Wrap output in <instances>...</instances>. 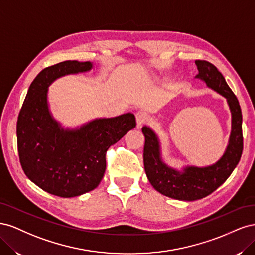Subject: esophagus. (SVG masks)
Returning a JSON list of instances; mask_svg holds the SVG:
<instances>
[{"instance_id": "1", "label": "esophagus", "mask_w": 255, "mask_h": 255, "mask_svg": "<svg viewBox=\"0 0 255 255\" xmlns=\"http://www.w3.org/2000/svg\"><path fill=\"white\" fill-rule=\"evenodd\" d=\"M149 120V116L144 112H139L136 114V123H137V128H140L142 125H144L145 122H148Z\"/></svg>"}]
</instances>
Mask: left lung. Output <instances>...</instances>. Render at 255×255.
<instances>
[{"label": "left lung", "mask_w": 255, "mask_h": 255, "mask_svg": "<svg viewBox=\"0 0 255 255\" xmlns=\"http://www.w3.org/2000/svg\"><path fill=\"white\" fill-rule=\"evenodd\" d=\"M196 66L199 73L195 79L202 81L208 88L226 98L231 112V133L222 156L208 166L186 165L181 169L173 168L167 165L161 156L157 134L148 126L141 128L144 136L143 164L146 177L161 195L182 201H195L212 194L233 172L243 153V115L237 98L214 65L205 60H196Z\"/></svg>", "instance_id": "1"}]
</instances>
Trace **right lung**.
I'll list each match as a JSON object with an SVG mask.
<instances>
[{"label":"right lung","mask_w":255,"mask_h":255,"mask_svg":"<svg viewBox=\"0 0 255 255\" xmlns=\"http://www.w3.org/2000/svg\"><path fill=\"white\" fill-rule=\"evenodd\" d=\"M92 69L91 61L78 60L43 69L30 84L19 114L17 140L23 171L54 196L72 198L97 188L106 169V151L136 127L132 113L95 118L74 128H65L54 118L49 87L63 76Z\"/></svg>","instance_id":"right-lung-1"}]
</instances>
